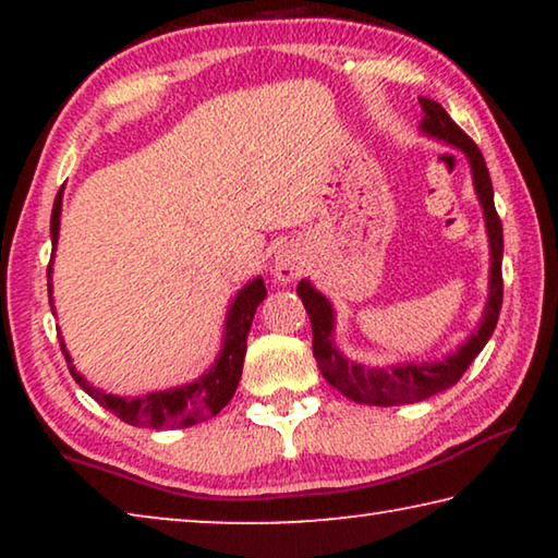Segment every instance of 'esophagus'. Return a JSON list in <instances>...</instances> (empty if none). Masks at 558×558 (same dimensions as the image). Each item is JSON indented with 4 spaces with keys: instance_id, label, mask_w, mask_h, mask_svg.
<instances>
[{
    "instance_id": "1",
    "label": "esophagus",
    "mask_w": 558,
    "mask_h": 558,
    "mask_svg": "<svg viewBox=\"0 0 558 558\" xmlns=\"http://www.w3.org/2000/svg\"><path fill=\"white\" fill-rule=\"evenodd\" d=\"M302 256L298 248H290V245H282L278 248L276 258H272V276H276L280 282H292L302 276Z\"/></svg>"
}]
</instances>
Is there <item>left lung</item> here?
<instances>
[{
  "mask_svg": "<svg viewBox=\"0 0 558 558\" xmlns=\"http://www.w3.org/2000/svg\"><path fill=\"white\" fill-rule=\"evenodd\" d=\"M418 102L423 110V120L418 125L423 135L440 140V143L458 149V153L465 155L470 165L472 186H475L477 202L483 206L485 231L489 241V292L475 332H470L465 342L452 349L450 354L438 359V362L364 366L339 352V347L335 342L337 315L332 302H329L307 278H302L298 286V295L307 310L310 323H313V354L317 359L319 372H323L325 379L332 384L337 391H342L347 399H352L356 403L401 405L423 401L433 393L450 389L452 384L460 381V376L465 374L468 366L475 362V356L483 352L487 339L493 337L499 307H502V221H499V216L495 211V192L493 182H489L485 157L465 132L450 120L440 102L430 98H418Z\"/></svg>",
  "mask_w": 558,
  "mask_h": 558,
  "instance_id": "1",
  "label": "left lung"
}]
</instances>
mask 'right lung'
<instances>
[{
  "mask_svg": "<svg viewBox=\"0 0 558 558\" xmlns=\"http://www.w3.org/2000/svg\"><path fill=\"white\" fill-rule=\"evenodd\" d=\"M61 204H63V186L61 192L56 194L53 202V211H51V243H53V256H56V245H59V229H61ZM53 256L49 263V300L51 298V272H53ZM266 282H263L260 276L245 282V286L235 292V298L231 300L229 310H226V323H223V337H221V349L216 354L214 364L206 369L199 379L182 384V386H172V389H159V391H149L143 396H118V393H108L102 389H96V386L86 381L78 369L73 366V359L65 349L63 337L61 339V349L65 354V362H69L71 376L75 384H81V389L88 396H93L102 409H108L110 413H116L120 421L130 423V426H140V428H189L196 426L211 415L219 413L226 403L233 399L235 386L241 381V372H243V356H245V339H248L251 332V323L253 315L263 300H266ZM53 310V307H51ZM56 315V310H53Z\"/></svg>",
  "mask_w": 558,
  "mask_h": 558,
  "instance_id": "obj_1",
  "label": "right lung"
}]
</instances>
